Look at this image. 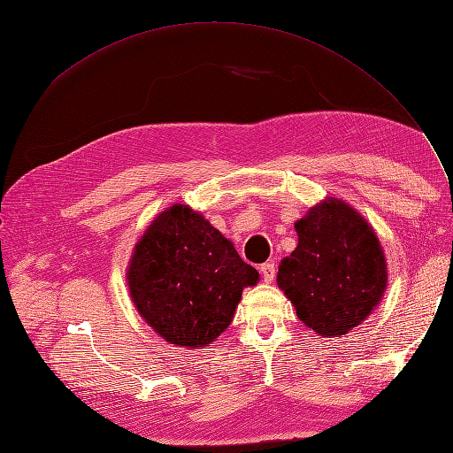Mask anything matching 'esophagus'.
<instances>
[{
  "label": "esophagus",
  "instance_id": "34e87169",
  "mask_svg": "<svg viewBox=\"0 0 453 453\" xmlns=\"http://www.w3.org/2000/svg\"><path fill=\"white\" fill-rule=\"evenodd\" d=\"M260 276H263L266 283H272L273 276H276V266H273V263H265L260 266Z\"/></svg>",
  "mask_w": 453,
  "mask_h": 453
}]
</instances>
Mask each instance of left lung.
<instances>
[{
	"label": "left lung",
	"mask_w": 453,
	"mask_h": 453,
	"mask_svg": "<svg viewBox=\"0 0 453 453\" xmlns=\"http://www.w3.org/2000/svg\"><path fill=\"white\" fill-rule=\"evenodd\" d=\"M295 230L298 245L281 260L278 287L315 334L344 336L386 293L388 263L376 232L348 202L333 196L310 208Z\"/></svg>",
	"instance_id": "left-lung-1"
}]
</instances>
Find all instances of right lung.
Here are the masks:
<instances>
[{"mask_svg": "<svg viewBox=\"0 0 453 453\" xmlns=\"http://www.w3.org/2000/svg\"><path fill=\"white\" fill-rule=\"evenodd\" d=\"M258 272L234 243L187 203L147 226L130 257L127 283L145 323L168 344L198 349L225 333Z\"/></svg>", "mask_w": 453, "mask_h": 453, "instance_id": "obj_1", "label": "right lung"}]
</instances>
